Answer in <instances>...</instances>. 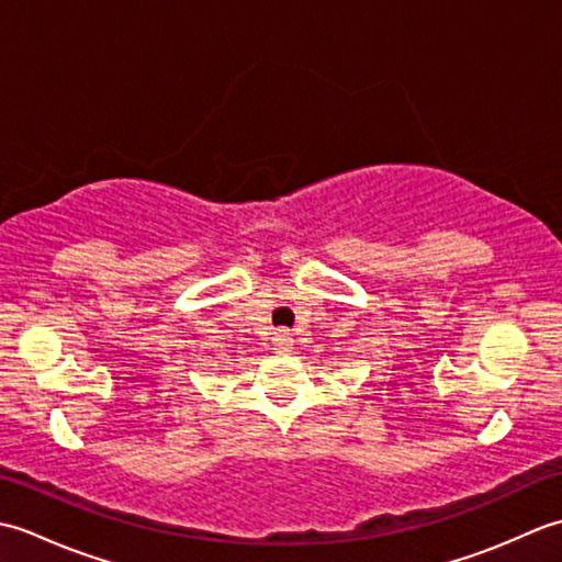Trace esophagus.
Segmentation results:
<instances>
[{"label": "esophagus", "mask_w": 562, "mask_h": 562, "mask_svg": "<svg viewBox=\"0 0 562 562\" xmlns=\"http://www.w3.org/2000/svg\"><path fill=\"white\" fill-rule=\"evenodd\" d=\"M292 342H294V338H292L290 330H278L272 336V345H274V350H278V352H290Z\"/></svg>", "instance_id": "esophagus-1"}]
</instances>
